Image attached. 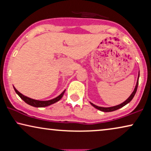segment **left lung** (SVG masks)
I'll return each mask as SVG.
<instances>
[{"instance_id": "obj_1", "label": "left lung", "mask_w": 151, "mask_h": 151, "mask_svg": "<svg viewBox=\"0 0 151 151\" xmlns=\"http://www.w3.org/2000/svg\"><path fill=\"white\" fill-rule=\"evenodd\" d=\"M139 75H138V79H137V84H136V86H135V89H134L133 92L132 93V94L131 96H129V98L127 99V100L125 101V102H124L123 103H122V104H119V105H117V106H112V107H107V108H105V107H101V106H96V105H95L93 104V103L90 102L91 104L93 106H94L95 108L98 109V110H100L101 111H103V112H111V111H116L117 109L122 108V107H123L124 106H125L126 104H127L128 103H129L132 100V99L133 98V97L135 96V95L136 93V91H137V86H138V82H139Z\"/></svg>"}]
</instances>
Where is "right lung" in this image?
I'll return each mask as SVG.
<instances>
[{"label": "right lung", "instance_id": "add662e5", "mask_svg": "<svg viewBox=\"0 0 151 151\" xmlns=\"http://www.w3.org/2000/svg\"><path fill=\"white\" fill-rule=\"evenodd\" d=\"M14 90H15L16 93L19 96L20 98H21L22 100L24 101V102H25L27 104H29V105H31V106H34V107H45V106H49V105H51L52 104H54V103L57 102L58 101H59L62 98H63V95L65 92V90L60 95V96H58L57 98H55L54 99H52V100H47V101H40V100H34V99L29 98H28V97L24 96V95L20 93L18 91L16 90L15 87H14Z\"/></svg>", "mask_w": 151, "mask_h": 151}]
</instances>
